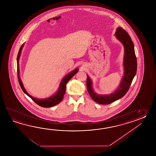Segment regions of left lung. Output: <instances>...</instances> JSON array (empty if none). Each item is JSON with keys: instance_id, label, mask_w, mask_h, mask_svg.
Masks as SVG:
<instances>
[{"instance_id": "obj_1", "label": "left lung", "mask_w": 156, "mask_h": 156, "mask_svg": "<svg viewBox=\"0 0 156 156\" xmlns=\"http://www.w3.org/2000/svg\"><path fill=\"white\" fill-rule=\"evenodd\" d=\"M115 36L117 40L122 43L124 49L123 62L124 75L118 88L109 94H98L93 89V81L87 75V91L93 100L100 104H109L124 96L129 89L136 73L137 62L134 46L129 34L119 27L117 28Z\"/></svg>"}]
</instances>
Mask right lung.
<instances>
[{"mask_svg":"<svg viewBox=\"0 0 156 156\" xmlns=\"http://www.w3.org/2000/svg\"><path fill=\"white\" fill-rule=\"evenodd\" d=\"M24 45V43L20 47V51L18 52V56H17V59L18 79V81L20 83L21 89H22L23 91L27 95H28L30 98L35 103H36L37 104H38L40 106L43 107V108H50V107H52L55 105H56L57 104H59L63 99V96H64L65 93L66 91L67 83L69 82V81L79 71V69L76 68V69H74L71 72L67 74L66 75L63 77L60 83V85L58 88V90H57L56 93L52 95V96L45 98V99H38V98H34L27 93L26 90L25 89V88L24 87L23 84L22 80L20 79V76L19 60H20L22 50L23 48Z\"/></svg>","mask_w":156,"mask_h":156,"instance_id":"1","label":"right lung"}]
</instances>
